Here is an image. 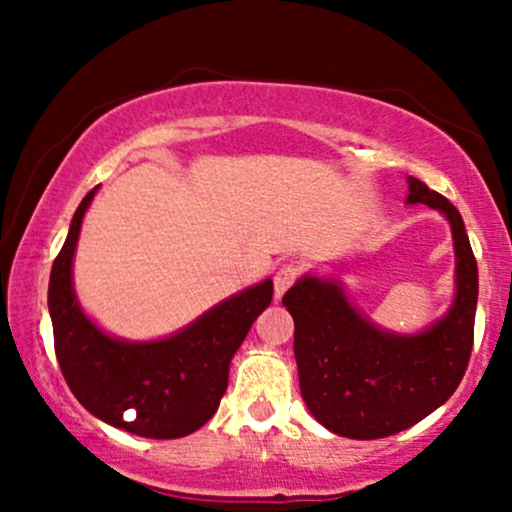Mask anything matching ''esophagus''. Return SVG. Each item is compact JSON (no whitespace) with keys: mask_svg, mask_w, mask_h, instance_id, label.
Segmentation results:
<instances>
[{"mask_svg":"<svg viewBox=\"0 0 512 512\" xmlns=\"http://www.w3.org/2000/svg\"><path fill=\"white\" fill-rule=\"evenodd\" d=\"M296 276H298L296 264H284V267L274 274V298L276 301H279V298L289 291V286L296 281Z\"/></svg>","mask_w":512,"mask_h":512,"instance_id":"esophagus-1","label":"esophagus"}]
</instances>
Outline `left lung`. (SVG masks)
Returning a JSON list of instances; mask_svg holds the SVG:
<instances>
[{"label":"left lung","instance_id":"obj_1","mask_svg":"<svg viewBox=\"0 0 512 512\" xmlns=\"http://www.w3.org/2000/svg\"><path fill=\"white\" fill-rule=\"evenodd\" d=\"M407 204H426L450 223L455 298L426 330L399 334L370 322L334 276L303 274L284 303L296 332L293 354L310 414L327 431L354 440L395 436L450 399L474 342L479 272L464 221L421 180L407 178Z\"/></svg>","mask_w":512,"mask_h":512}]
</instances>
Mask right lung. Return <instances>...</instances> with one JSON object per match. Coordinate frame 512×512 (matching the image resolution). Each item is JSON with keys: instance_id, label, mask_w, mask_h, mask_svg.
I'll return each mask as SVG.
<instances>
[{"instance_id": "right-lung-1", "label": "right lung", "mask_w": 512, "mask_h": 512, "mask_svg": "<svg viewBox=\"0 0 512 512\" xmlns=\"http://www.w3.org/2000/svg\"><path fill=\"white\" fill-rule=\"evenodd\" d=\"M96 192L81 199L50 272L48 308L62 375L84 409L105 424L156 440L190 436L219 409L231 358L272 303L274 284L264 279L216 303L170 337H113L84 313L72 281L81 221Z\"/></svg>"}]
</instances>
